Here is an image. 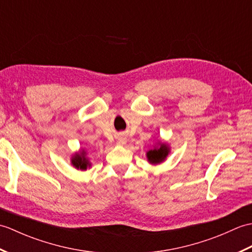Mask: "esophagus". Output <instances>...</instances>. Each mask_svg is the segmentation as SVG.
Returning <instances> with one entry per match:
<instances>
[{"mask_svg":"<svg viewBox=\"0 0 252 252\" xmlns=\"http://www.w3.org/2000/svg\"><path fill=\"white\" fill-rule=\"evenodd\" d=\"M117 138H118V143H120V144H125L126 141V137L123 136V135H119Z\"/></svg>","mask_w":252,"mask_h":252,"instance_id":"34e87169","label":"esophagus"}]
</instances>
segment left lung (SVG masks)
<instances>
[{
    "label": "left lung",
    "mask_w": 252,
    "mask_h": 252,
    "mask_svg": "<svg viewBox=\"0 0 252 252\" xmlns=\"http://www.w3.org/2000/svg\"><path fill=\"white\" fill-rule=\"evenodd\" d=\"M169 153H170V147L167 145V144L159 143L157 147L155 146L154 148L149 149L146 154V156L149 163L158 164L164 161Z\"/></svg>",
    "instance_id": "8db88e82"
}]
</instances>
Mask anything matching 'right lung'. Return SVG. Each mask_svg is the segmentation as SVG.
Wrapping results in <instances>:
<instances>
[{
    "mask_svg": "<svg viewBox=\"0 0 252 252\" xmlns=\"http://www.w3.org/2000/svg\"><path fill=\"white\" fill-rule=\"evenodd\" d=\"M71 163L78 170H87L89 167H91L90 160L88 159L87 153L84 151L74 154L71 158Z\"/></svg>",
    "mask_w": 252,
    "mask_h": 252,
    "instance_id": "obj_1",
    "label": "right lung"
}]
</instances>
